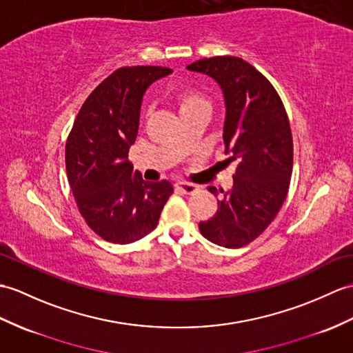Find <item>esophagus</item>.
I'll return each instance as SVG.
<instances>
[{
  "mask_svg": "<svg viewBox=\"0 0 353 353\" xmlns=\"http://www.w3.org/2000/svg\"><path fill=\"white\" fill-rule=\"evenodd\" d=\"M176 191L180 194H192L196 191V186L192 183L179 182V183H176Z\"/></svg>",
  "mask_w": 353,
  "mask_h": 353,
  "instance_id": "esophagus-1",
  "label": "esophagus"
}]
</instances>
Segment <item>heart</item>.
<instances>
[{"label": "heart", "mask_w": 353, "mask_h": 353, "mask_svg": "<svg viewBox=\"0 0 353 353\" xmlns=\"http://www.w3.org/2000/svg\"><path fill=\"white\" fill-rule=\"evenodd\" d=\"M174 103L182 119L199 111H210L209 96L204 92H201V90L194 88V87H183L177 90L174 94ZM150 112H152V106L147 105L143 111V117L147 119L150 116Z\"/></svg>", "instance_id": "1"}]
</instances>
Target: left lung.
<instances>
[{"mask_svg": "<svg viewBox=\"0 0 353 353\" xmlns=\"http://www.w3.org/2000/svg\"><path fill=\"white\" fill-rule=\"evenodd\" d=\"M214 78L224 93L225 153L236 161L230 191L219 190L216 214L199 228L219 247L241 248L266 230L288 196L293 139L288 112L268 78L239 57H212L188 65ZM218 194L215 186H209Z\"/></svg>", "mask_w": 353, "mask_h": 353, "instance_id": "8db88e82", "label": "left lung"}]
</instances>
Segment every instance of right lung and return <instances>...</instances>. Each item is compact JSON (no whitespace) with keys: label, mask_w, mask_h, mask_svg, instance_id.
Here are the masks:
<instances>
[{"label":"right lung","mask_w":353,"mask_h":353,"mask_svg":"<svg viewBox=\"0 0 353 353\" xmlns=\"http://www.w3.org/2000/svg\"><path fill=\"white\" fill-rule=\"evenodd\" d=\"M173 70L132 65L112 72L81 106L65 143V171L87 225L112 243H130L158 225L173 194L167 180L145 182L128 159L143 96Z\"/></svg>","instance_id":"1"}]
</instances>
